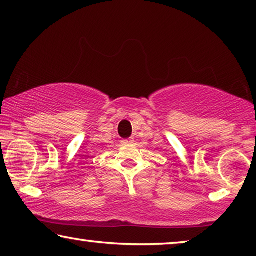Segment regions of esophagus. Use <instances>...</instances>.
<instances>
[{"instance_id":"1","label":"esophagus","mask_w":256,"mask_h":256,"mask_svg":"<svg viewBox=\"0 0 256 256\" xmlns=\"http://www.w3.org/2000/svg\"><path fill=\"white\" fill-rule=\"evenodd\" d=\"M134 142V138H126V140H123V144H131Z\"/></svg>"}]
</instances>
